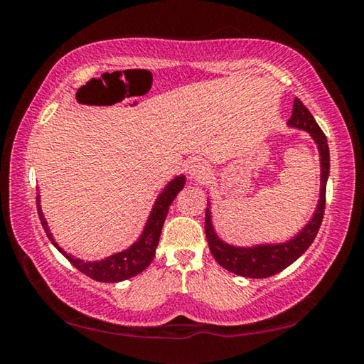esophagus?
Masks as SVG:
<instances>
[{
  "mask_svg": "<svg viewBox=\"0 0 364 364\" xmlns=\"http://www.w3.org/2000/svg\"><path fill=\"white\" fill-rule=\"evenodd\" d=\"M189 175L191 178H194L196 181L204 180L208 175V167L204 162H200V160H194V162L189 165Z\"/></svg>",
  "mask_w": 364,
  "mask_h": 364,
  "instance_id": "1",
  "label": "esophagus"
}]
</instances>
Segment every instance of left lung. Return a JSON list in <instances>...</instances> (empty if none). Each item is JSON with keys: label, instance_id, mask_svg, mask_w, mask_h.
Masks as SVG:
<instances>
[{"label": "left lung", "instance_id": "1", "mask_svg": "<svg viewBox=\"0 0 364 364\" xmlns=\"http://www.w3.org/2000/svg\"><path fill=\"white\" fill-rule=\"evenodd\" d=\"M289 125L297 127L300 130L308 132L316 141L319 156H321V194H319L318 208L310 223H308L300 234H297L292 241L278 245H258V247L242 249L232 247L221 242L217 234H215L210 221V210L205 212V236L208 241V247L215 260L218 262L225 269L231 271L234 274L244 276V278H269L276 273H279L289 264L294 263L304 252L310 247L315 241L316 234L321 226L326 207V181L329 175V147L326 134L313 119L304 102L299 97L294 100L292 115L289 119Z\"/></svg>", "mask_w": 364, "mask_h": 364}]
</instances>
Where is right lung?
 Instances as JSON below:
<instances>
[{
  "instance_id": "right-lung-1",
  "label": "right lung",
  "mask_w": 364,
  "mask_h": 364,
  "mask_svg": "<svg viewBox=\"0 0 364 364\" xmlns=\"http://www.w3.org/2000/svg\"><path fill=\"white\" fill-rule=\"evenodd\" d=\"M183 188H184V176H178L176 180L171 181L168 186L164 189V193L160 194V197L156 200V205L152 208L151 217L147 220L144 231L138 239V242H134L130 249L123 250L120 254H115L101 262H83L69 254H65V252L60 249L56 242H54L51 232L48 230V223L41 213L40 196H36V210H38L40 221L43 228H45L49 241L56 245L58 250L73 264V267H75L78 271H82L83 274L90 276V278L95 281L119 282V281H125L128 278H133V276L139 274L141 271H144L147 267H149L151 262L154 260V257H156V247L159 244L160 232H162L164 221L167 218L168 208L176 197V194L180 193Z\"/></svg>"
}]
</instances>
